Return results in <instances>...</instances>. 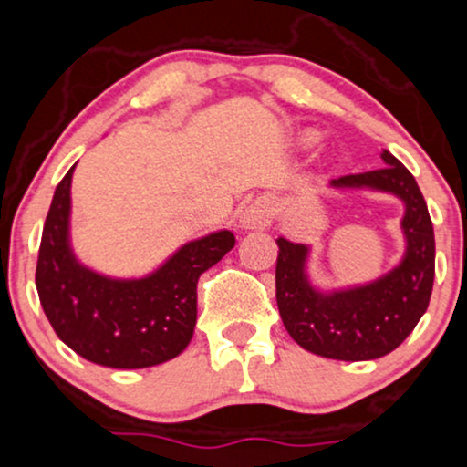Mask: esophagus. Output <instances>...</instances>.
I'll use <instances>...</instances> for the list:
<instances>
[{
  "mask_svg": "<svg viewBox=\"0 0 467 467\" xmlns=\"http://www.w3.org/2000/svg\"><path fill=\"white\" fill-rule=\"evenodd\" d=\"M273 208L266 199H254L248 205H244L242 214H239V225L244 230H262L271 223Z\"/></svg>",
  "mask_w": 467,
  "mask_h": 467,
  "instance_id": "obj_1",
  "label": "esophagus"
}]
</instances>
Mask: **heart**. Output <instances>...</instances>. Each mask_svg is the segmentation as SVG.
Segmentation results:
<instances>
[{
  "label": "heart",
  "instance_id": "1",
  "mask_svg": "<svg viewBox=\"0 0 467 467\" xmlns=\"http://www.w3.org/2000/svg\"><path fill=\"white\" fill-rule=\"evenodd\" d=\"M317 140H320V134H317V131H313V130H306L302 136H299V145H302V147H313L317 143Z\"/></svg>",
  "mask_w": 467,
  "mask_h": 467
}]
</instances>
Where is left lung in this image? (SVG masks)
<instances>
[{"mask_svg": "<svg viewBox=\"0 0 467 467\" xmlns=\"http://www.w3.org/2000/svg\"><path fill=\"white\" fill-rule=\"evenodd\" d=\"M385 168L333 179V190H374L405 205L400 219L405 253L391 271L367 284L322 291L306 271L311 246L279 237L277 308L284 327L302 349L333 360H376L414 331L428 311L434 286V228L419 183L389 151Z\"/></svg>", "mask_w": 467, "mask_h": 467, "instance_id": "1", "label": "left lung"}]
</instances>
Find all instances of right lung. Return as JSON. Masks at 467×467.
Wrapping results in <instances>:
<instances>
[{
  "instance_id": "right-lung-1",
  "label": "right lung",
  "mask_w": 467,
  "mask_h": 467,
  "mask_svg": "<svg viewBox=\"0 0 467 467\" xmlns=\"http://www.w3.org/2000/svg\"><path fill=\"white\" fill-rule=\"evenodd\" d=\"M73 165L56 188L39 244L36 286L44 313L78 356L114 369H143L179 356L196 324V282L234 246L230 230L183 244L145 277H109L71 246Z\"/></svg>"
}]
</instances>
